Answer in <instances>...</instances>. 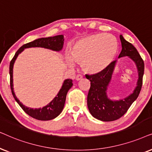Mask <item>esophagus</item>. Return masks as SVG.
I'll use <instances>...</instances> for the list:
<instances>
[{
    "mask_svg": "<svg viewBox=\"0 0 152 152\" xmlns=\"http://www.w3.org/2000/svg\"><path fill=\"white\" fill-rule=\"evenodd\" d=\"M83 78V75H81V74H77L76 75V80H80V79H82Z\"/></svg>",
    "mask_w": 152,
    "mask_h": 152,
    "instance_id": "obj_1",
    "label": "esophagus"
}]
</instances>
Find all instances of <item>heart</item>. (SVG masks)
<instances>
[{"label": "heart", "mask_w": 152, "mask_h": 152, "mask_svg": "<svg viewBox=\"0 0 152 152\" xmlns=\"http://www.w3.org/2000/svg\"><path fill=\"white\" fill-rule=\"evenodd\" d=\"M118 48L117 41L110 34H94L78 40L71 48L66 62L71 66L74 62L81 63L87 72L97 73L110 65Z\"/></svg>", "instance_id": "1"}]
</instances>
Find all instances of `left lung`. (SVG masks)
Returning <instances> with one entry per match:
<instances>
[{"label":"left lung","instance_id":"8db88e82","mask_svg":"<svg viewBox=\"0 0 152 152\" xmlns=\"http://www.w3.org/2000/svg\"><path fill=\"white\" fill-rule=\"evenodd\" d=\"M120 38L122 48L118 58L128 56L135 62L138 72L137 86L132 94L124 99L119 101H113L108 98L106 90L112 78L117 60L111 62L110 65L100 72L86 75V77L91 82L87 100L88 109L94 118L104 122H111L122 117L137 98L142 86L144 61L132 44L125 40L122 35H120Z\"/></svg>","mask_w":152,"mask_h":152}]
</instances>
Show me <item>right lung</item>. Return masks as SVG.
<instances>
[{
    "instance_id": "add662e5",
    "label": "right lung",
    "mask_w": 152,
    "mask_h": 152,
    "mask_svg": "<svg viewBox=\"0 0 152 152\" xmlns=\"http://www.w3.org/2000/svg\"><path fill=\"white\" fill-rule=\"evenodd\" d=\"M64 44V36L62 35H56L54 37H49L45 38H39L29 43L24 44L19 48L16 52L15 56L10 61V88H11L12 95L21 108L30 117H33L38 120L47 121L50 120L58 117L63 110L64 103H65L66 94L68 91L73 86L72 79H66L62 84V86L59 92L55 98L53 99L48 105L42 108H30L21 104L16 96L14 92L13 88V66L17 56L23 51L24 48L30 47H42L48 49L60 51L62 50Z\"/></svg>"
}]
</instances>
